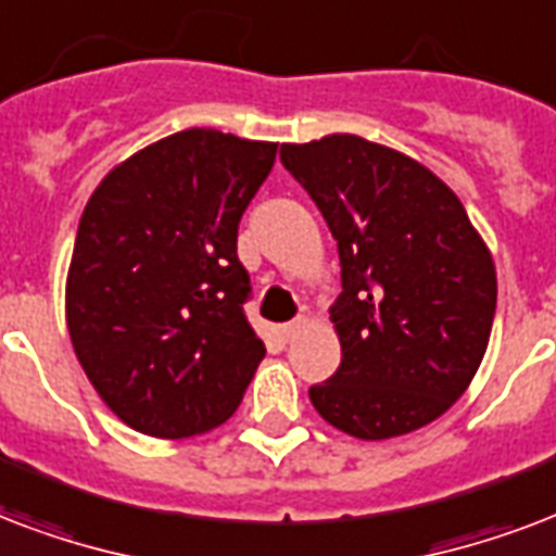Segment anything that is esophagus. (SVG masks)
Masks as SVG:
<instances>
[{"label": "esophagus", "instance_id": "obj_1", "mask_svg": "<svg viewBox=\"0 0 556 556\" xmlns=\"http://www.w3.org/2000/svg\"><path fill=\"white\" fill-rule=\"evenodd\" d=\"M307 316H295L292 318V321H287V325L281 327V333H283V339H287V342H292V339H299L301 333H304V330H307Z\"/></svg>", "mask_w": 556, "mask_h": 556}]
</instances>
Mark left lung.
Listing matches in <instances>:
<instances>
[{
	"instance_id": "8db88e82",
	"label": "left lung",
	"mask_w": 556,
	"mask_h": 556,
	"mask_svg": "<svg viewBox=\"0 0 556 556\" xmlns=\"http://www.w3.org/2000/svg\"><path fill=\"white\" fill-rule=\"evenodd\" d=\"M281 162L339 247L330 307L342 363L309 389L327 424L382 441L432 424L479 371L496 266L453 188L406 153L351 132L283 144Z\"/></svg>"
}]
</instances>
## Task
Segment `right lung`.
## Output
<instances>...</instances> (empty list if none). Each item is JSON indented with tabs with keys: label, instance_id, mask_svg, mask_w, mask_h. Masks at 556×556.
<instances>
[{
	"label": "right lung",
	"instance_id": "obj_1",
	"mask_svg": "<svg viewBox=\"0 0 556 556\" xmlns=\"http://www.w3.org/2000/svg\"><path fill=\"white\" fill-rule=\"evenodd\" d=\"M278 144L174 132L115 165L89 197L66 278L77 363L136 432L191 438L229 420L266 348L243 304V211Z\"/></svg>",
	"mask_w": 556,
	"mask_h": 556
}]
</instances>
